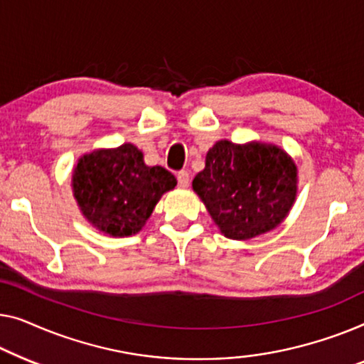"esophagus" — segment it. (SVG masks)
I'll use <instances>...</instances> for the list:
<instances>
[{"instance_id": "1", "label": "esophagus", "mask_w": 364, "mask_h": 364, "mask_svg": "<svg viewBox=\"0 0 364 364\" xmlns=\"http://www.w3.org/2000/svg\"><path fill=\"white\" fill-rule=\"evenodd\" d=\"M176 178H178V184H180L181 188H188L189 186V173L186 170L178 171Z\"/></svg>"}]
</instances>
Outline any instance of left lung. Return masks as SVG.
Segmentation results:
<instances>
[{
    "label": "left lung",
    "mask_w": 364,
    "mask_h": 364,
    "mask_svg": "<svg viewBox=\"0 0 364 364\" xmlns=\"http://www.w3.org/2000/svg\"><path fill=\"white\" fill-rule=\"evenodd\" d=\"M193 189L229 239L245 240L277 228L296 194V166L284 150L221 140L206 155Z\"/></svg>",
    "instance_id": "8db88e82"
}]
</instances>
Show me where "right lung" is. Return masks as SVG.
<instances>
[{"label": "right lung", "mask_w": 364, "mask_h": 364, "mask_svg": "<svg viewBox=\"0 0 364 364\" xmlns=\"http://www.w3.org/2000/svg\"><path fill=\"white\" fill-rule=\"evenodd\" d=\"M176 178L161 166H146L132 143L84 155L73 175L74 196L87 221L110 235H132L145 226L163 193Z\"/></svg>", "instance_id": "right-lung-1"}]
</instances>
